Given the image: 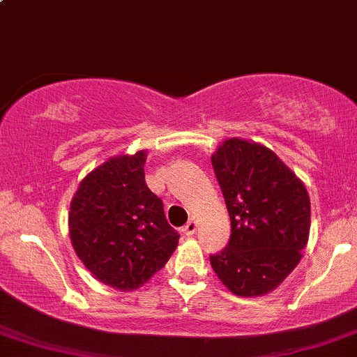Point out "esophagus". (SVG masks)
I'll return each mask as SVG.
<instances>
[{
    "label": "esophagus",
    "mask_w": 357,
    "mask_h": 357,
    "mask_svg": "<svg viewBox=\"0 0 357 357\" xmlns=\"http://www.w3.org/2000/svg\"><path fill=\"white\" fill-rule=\"evenodd\" d=\"M195 229H197V225H195V221H194V220H190L189 223H187L185 226H183L182 231L185 233V236H192L194 233H195Z\"/></svg>",
    "instance_id": "34e87169"
}]
</instances>
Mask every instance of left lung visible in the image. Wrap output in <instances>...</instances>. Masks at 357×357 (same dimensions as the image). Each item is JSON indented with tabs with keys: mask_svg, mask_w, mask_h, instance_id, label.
Segmentation results:
<instances>
[{
	"mask_svg": "<svg viewBox=\"0 0 357 357\" xmlns=\"http://www.w3.org/2000/svg\"><path fill=\"white\" fill-rule=\"evenodd\" d=\"M231 236L211 255L220 281L241 298L264 296L301 260L310 236V197L305 183L272 149L229 137L211 155Z\"/></svg>",
	"mask_w": 357,
	"mask_h": 357,
	"instance_id": "left-lung-1",
	"label": "left lung"
}]
</instances>
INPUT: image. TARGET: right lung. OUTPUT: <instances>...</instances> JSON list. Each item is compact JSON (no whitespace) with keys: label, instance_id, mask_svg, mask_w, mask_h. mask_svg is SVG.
Returning a JSON list of instances; mask_svg holds the SVG:
<instances>
[{"label":"right lung","instance_id":"1","mask_svg":"<svg viewBox=\"0 0 357 357\" xmlns=\"http://www.w3.org/2000/svg\"><path fill=\"white\" fill-rule=\"evenodd\" d=\"M148 151L105 160L71 199L70 238L76 255L102 284L134 291L148 282L178 245L163 202L144 180Z\"/></svg>","mask_w":357,"mask_h":357}]
</instances>
